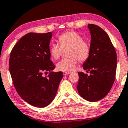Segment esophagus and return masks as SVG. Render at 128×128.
<instances>
[{"label":"esophagus","instance_id":"34e87169","mask_svg":"<svg viewBox=\"0 0 128 128\" xmlns=\"http://www.w3.org/2000/svg\"><path fill=\"white\" fill-rule=\"evenodd\" d=\"M70 72H63V74H64V76H66L67 74H69Z\"/></svg>","mask_w":128,"mask_h":128}]
</instances>
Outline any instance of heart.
<instances>
[{"label": "heart", "instance_id": "1", "mask_svg": "<svg viewBox=\"0 0 128 128\" xmlns=\"http://www.w3.org/2000/svg\"><path fill=\"white\" fill-rule=\"evenodd\" d=\"M59 45L52 44L50 45L49 52L50 56L54 60H58L62 54V48H69L68 59H64L56 64L59 71L70 72L76 69L77 60L83 62L89 57L90 48L89 44L83 40V38L75 31H67L60 35L58 37Z\"/></svg>", "mask_w": 128, "mask_h": 128}]
</instances>
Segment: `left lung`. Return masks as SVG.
I'll return each instance as SVG.
<instances>
[{
	"instance_id": "1",
	"label": "left lung",
	"mask_w": 128,
	"mask_h": 128,
	"mask_svg": "<svg viewBox=\"0 0 128 128\" xmlns=\"http://www.w3.org/2000/svg\"><path fill=\"white\" fill-rule=\"evenodd\" d=\"M90 34V52L83 68L90 74L78 72L77 88L81 97L90 102L102 99L110 90L116 78L117 54L107 33L93 24L88 25Z\"/></svg>"
}]
</instances>
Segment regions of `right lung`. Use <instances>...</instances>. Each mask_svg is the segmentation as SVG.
<instances>
[{"label":"right lung","mask_w":128,"mask_h":128,"mask_svg":"<svg viewBox=\"0 0 128 128\" xmlns=\"http://www.w3.org/2000/svg\"><path fill=\"white\" fill-rule=\"evenodd\" d=\"M52 38V32L28 33L14 46L10 56L9 69L15 89L24 101L35 107L44 108L52 102L63 77L62 72L52 71L55 65L49 52ZM46 71L49 75L44 77Z\"/></svg>","instance_id":"add662e5"}]
</instances>
